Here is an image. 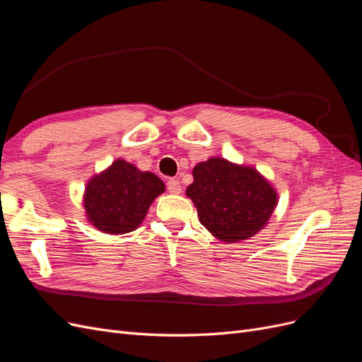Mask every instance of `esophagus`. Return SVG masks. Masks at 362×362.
Returning a JSON list of instances; mask_svg holds the SVG:
<instances>
[{
  "label": "esophagus",
  "instance_id": "esophagus-1",
  "mask_svg": "<svg viewBox=\"0 0 362 362\" xmlns=\"http://www.w3.org/2000/svg\"><path fill=\"white\" fill-rule=\"evenodd\" d=\"M166 189H168V192H169V193H172V194H180V193L182 192V189H181V182H180L178 180H175V178H170V180H168V182H166Z\"/></svg>",
  "mask_w": 362,
  "mask_h": 362
}]
</instances>
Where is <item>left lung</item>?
<instances>
[{
	"label": "left lung",
	"mask_w": 362,
	"mask_h": 362,
	"mask_svg": "<svg viewBox=\"0 0 362 362\" xmlns=\"http://www.w3.org/2000/svg\"><path fill=\"white\" fill-rule=\"evenodd\" d=\"M187 187L199 220L216 238L236 243L256 235L277 205V194L253 168L209 158L193 169Z\"/></svg>",
	"instance_id": "obj_1"
}]
</instances>
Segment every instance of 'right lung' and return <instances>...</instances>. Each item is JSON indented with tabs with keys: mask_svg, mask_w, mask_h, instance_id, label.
Returning a JSON list of instances; mask_svg holds the SVG:
<instances>
[{
	"mask_svg": "<svg viewBox=\"0 0 362 362\" xmlns=\"http://www.w3.org/2000/svg\"><path fill=\"white\" fill-rule=\"evenodd\" d=\"M163 192L165 184L154 173L117 160L86 185L85 209L97 229L127 233L139 226L149 205Z\"/></svg>",
	"mask_w": 362,
	"mask_h": 362,
	"instance_id": "1",
	"label": "right lung"
}]
</instances>
